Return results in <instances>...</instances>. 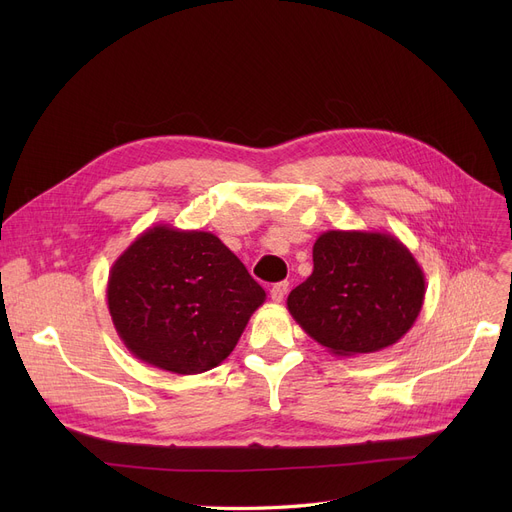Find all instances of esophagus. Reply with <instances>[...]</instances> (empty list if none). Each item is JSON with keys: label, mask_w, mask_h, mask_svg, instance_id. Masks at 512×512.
Masks as SVG:
<instances>
[{"label": "esophagus", "mask_w": 512, "mask_h": 512, "mask_svg": "<svg viewBox=\"0 0 512 512\" xmlns=\"http://www.w3.org/2000/svg\"><path fill=\"white\" fill-rule=\"evenodd\" d=\"M286 292H288V282H278V284L272 286L270 297H272L274 303H282L284 297H286Z\"/></svg>", "instance_id": "esophagus-1"}]
</instances>
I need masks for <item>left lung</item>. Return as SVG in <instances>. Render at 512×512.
<instances>
[{
	"label": "left lung",
	"instance_id": "obj_1",
	"mask_svg": "<svg viewBox=\"0 0 512 512\" xmlns=\"http://www.w3.org/2000/svg\"><path fill=\"white\" fill-rule=\"evenodd\" d=\"M423 297L421 265L396 236L328 230L313 245V274L286 305L332 355L353 357L396 344L413 328Z\"/></svg>",
	"mask_w": 512,
	"mask_h": 512
}]
</instances>
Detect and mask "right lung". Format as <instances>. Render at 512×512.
<instances>
[{
	"mask_svg": "<svg viewBox=\"0 0 512 512\" xmlns=\"http://www.w3.org/2000/svg\"><path fill=\"white\" fill-rule=\"evenodd\" d=\"M105 292L128 351L178 375L218 367L265 303V290L218 236L168 224L130 242Z\"/></svg>",
	"mask_w": 512,
	"mask_h": 512,
	"instance_id": "add662e5",
	"label": "right lung"
}]
</instances>
